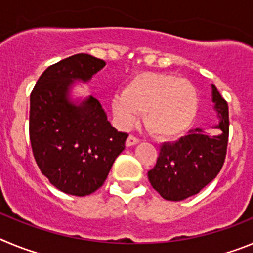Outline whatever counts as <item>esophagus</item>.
<instances>
[{
  "instance_id": "obj_1",
  "label": "esophagus",
  "mask_w": 253,
  "mask_h": 253,
  "mask_svg": "<svg viewBox=\"0 0 253 253\" xmlns=\"http://www.w3.org/2000/svg\"><path fill=\"white\" fill-rule=\"evenodd\" d=\"M139 143V139L135 137H133V135H129L128 138H126V142H125V146L126 147H133L135 146V144H138Z\"/></svg>"
}]
</instances>
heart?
<instances>
[{
	"instance_id": "obj_1",
	"label": "heart",
	"mask_w": 253,
	"mask_h": 253,
	"mask_svg": "<svg viewBox=\"0 0 253 253\" xmlns=\"http://www.w3.org/2000/svg\"><path fill=\"white\" fill-rule=\"evenodd\" d=\"M110 107L123 128L131 126L139 113H146L144 123L149 133L171 139L193 125L199 110V95L186 78L146 72L131 78L123 93L114 95Z\"/></svg>"
}]
</instances>
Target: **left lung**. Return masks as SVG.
<instances>
[{
	"mask_svg": "<svg viewBox=\"0 0 253 253\" xmlns=\"http://www.w3.org/2000/svg\"><path fill=\"white\" fill-rule=\"evenodd\" d=\"M211 101L218 123L213 133L196 128L176 142L163 143L156 166L148 171L153 189L166 200L180 202L198 194L216 177L227 153L228 104L211 84Z\"/></svg>",
	"mask_w": 253,
	"mask_h": 253,
	"instance_id": "8db88e82",
	"label": "left lung"
}]
</instances>
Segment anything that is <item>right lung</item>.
Here are the masks:
<instances>
[{
    "label": "right lung",
    "instance_id": "add662e5",
    "mask_svg": "<svg viewBox=\"0 0 253 253\" xmlns=\"http://www.w3.org/2000/svg\"><path fill=\"white\" fill-rule=\"evenodd\" d=\"M106 66L75 54L48 67L30 95L29 133L35 161L53 186L75 196L100 189L128 135L107 122L93 96L72 99L75 84H87Z\"/></svg>",
    "mask_w": 253,
    "mask_h": 253
}]
</instances>
